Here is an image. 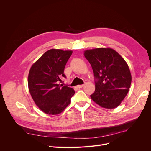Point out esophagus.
<instances>
[{"mask_svg":"<svg viewBox=\"0 0 151 151\" xmlns=\"http://www.w3.org/2000/svg\"><path fill=\"white\" fill-rule=\"evenodd\" d=\"M83 86H84V85H83V84H82V85H78V86H77V88H79V89H80V88H83Z\"/></svg>","mask_w":151,"mask_h":151,"instance_id":"obj_1","label":"esophagus"}]
</instances>
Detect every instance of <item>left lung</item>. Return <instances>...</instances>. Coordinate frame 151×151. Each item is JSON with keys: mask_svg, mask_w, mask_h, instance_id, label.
<instances>
[{"mask_svg": "<svg viewBox=\"0 0 151 151\" xmlns=\"http://www.w3.org/2000/svg\"><path fill=\"white\" fill-rule=\"evenodd\" d=\"M84 56L92 67L95 79L91 99L103 108H116L125 98L132 82L127 62L109 48L86 50Z\"/></svg>", "mask_w": 151, "mask_h": 151, "instance_id": "obj_1", "label": "left lung"}]
</instances>
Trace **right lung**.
Wrapping results in <instances>:
<instances>
[{
  "label": "right lung",
  "mask_w": 151,
  "mask_h": 151,
  "mask_svg": "<svg viewBox=\"0 0 151 151\" xmlns=\"http://www.w3.org/2000/svg\"><path fill=\"white\" fill-rule=\"evenodd\" d=\"M72 51L51 49L31 66L28 88L35 104L48 115H58L70 103L75 91L62 83L66 63Z\"/></svg>",
  "instance_id": "1"
}]
</instances>
